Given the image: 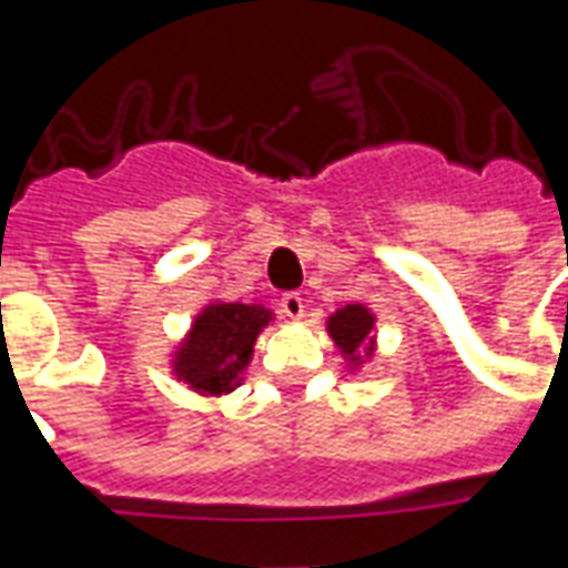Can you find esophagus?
Returning a JSON list of instances; mask_svg holds the SVG:
<instances>
[{"label":"esophagus","instance_id":"1","mask_svg":"<svg viewBox=\"0 0 568 568\" xmlns=\"http://www.w3.org/2000/svg\"><path fill=\"white\" fill-rule=\"evenodd\" d=\"M280 306H283V313L288 315V318H303V297L297 292H285Z\"/></svg>","mask_w":568,"mask_h":568}]
</instances>
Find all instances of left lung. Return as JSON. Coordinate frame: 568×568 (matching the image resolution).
I'll return each instance as SVG.
<instances>
[{"instance_id":"8db88e82","label":"left lung","mask_w":568,"mask_h":568,"mask_svg":"<svg viewBox=\"0 0 568 568\" xmlns=\"http://www.w3.org/2000/svg\"><path fill=\"white\" fill-rule=\"evenodd\" d=\"M372 327H375V315L363 303H348L345 310H336L327 322L331 339L352 366H361L363 357L372 354Z\"/></svg>"}]
</instances>
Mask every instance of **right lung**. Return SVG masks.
Here are the masks:
<instances>
[{
	"label": "right lung",
	"instance_id": "obj_1",
	"mask_svg": "<svg viewBox=\"0 0 568 568\" xmlns=\"http://www.w3.org/2000/svg\"><path fill=\"white\" fill-rule=\"evenodd\" d=\"M267 322L271 310L258 303H207L175 352L172 372L205 396L232 393Z\"/></svg>",
	"mask_w": 568,
	"mask_h": 568
}]
</instances>
